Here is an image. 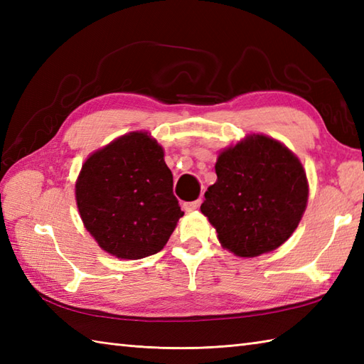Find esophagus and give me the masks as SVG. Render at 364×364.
<instances>
[{"label": "esophagus", "instance_id": "esophagus-1", "mask_svg": "<svg viewBox=\"0 0 364 364\" xmlns=\"http://www.w3.org/2000/svg\"><path fill=\"white\" fill-rule=\"evenodd\" d=\"M202 205V200H196V202H184L183 203V210L186 211V213H191V211H196V210H198V206Z\"/></svg>", "mask_w": 364, "mask_h": 364}]
</instances>
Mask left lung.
Segmentation results:
<instances>
[{"instance_id": "1", "label": "left lung", "mask_w": 364, "mask_h": 364, "mask_svg": "<svg viewBox=\"0 0 364 364\" xmlns=\"http://www.w3.org/2000/svg\"><path fill=\"white\" fill-rule=\"evenodd\" d=\"M215 173L200 210L223 249L253 258L288 241L308 202L306 173L288 146L250 134L220 151Z\"/></svg>"}]
</instances>
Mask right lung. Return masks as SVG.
Instances as JSON below:
<instances>
[{
	"mask_svg": "<svg viewBox=\"0 0 364 364\" xmlns=\"http://www.w3.org/2000/svg\"><path fill=\"white\" fill-rule=\"evenodd\" d=\"M164 150L133 131L92 153L76 180V205L98 245L120 259L164 249L183 211L173 196Z\"/></svg>",
	"mask_w": 364,
	"mask_h": 364,
	"instance_id": "add662e5",
	"label": "right lung"
}]
</instances>
